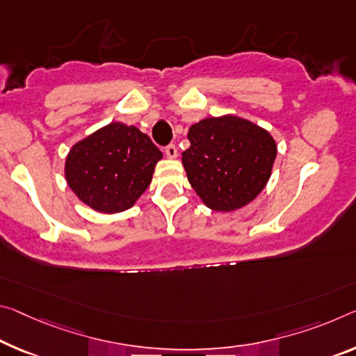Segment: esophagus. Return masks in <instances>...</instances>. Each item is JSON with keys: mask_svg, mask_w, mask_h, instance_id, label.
Returning a JSON list of instances; mask_svg holds the SVG:
<instances>
[{"mask_svg": "<svg viewBox=\"0 0 356 356\" xmlns=\"http://www.w3.org/2000/svg\"><path fill=\"white\" fill-rule=\"evenodd\" d=\"M165 154H166L168 158H171V160H172V158L177 156V147L174 144H169L168 147L165 149Z\"/></svg>", "mask_w": 356, "mask_h": 356, "instance_id": "1", "label": "esophagus"}]
</instances>
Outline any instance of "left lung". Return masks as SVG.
<instances>
[{
  "label": "left lung",
  "instance_id": "left-lung-1",
  "mask_svg": "<svg viewBox=\"0 0 356 356\" xmlns=\"http://www.w3.org/2000/svg\"><path fill=\"white\" fill-rule=\"evenodd\" d=\"M188 140V182L212 211L244 207L266 187L277 145L264 128L236 115L211 117L190 127Z\"/></svg>",
  "mask_w": 356,
  "mask_h": 356
}]
</instances>
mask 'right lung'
<instances>
[{
    "label": "right lung",
    "mask_w": 356,
    "mask_h": 356,
    "mask_svg": "<svg viewBox=\"0 0 356 356\" xmlns=\"http://www.w3.org/2000/svg\"><path fill=\"white\" fill-rule=\"evenodd\" d=\"M161 156L147 134L112 122L72 145L65 177L77 198L95 211L123 212L147 190Z\"/></svg>",
    "instance_id": "obj_1"
}]
</instances>
